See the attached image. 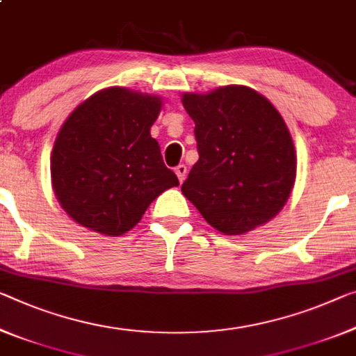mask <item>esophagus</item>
<instances>
[{
    "label": "esophagus",
    "instance_id": "34e87169",
    "mask_svg": "<svg viewBox=\"0 0 356 356\" xmlns=\"http://www.w3.org/2000/svg\"><path fill=\"white\" fill-rule=\"evenodd\" d=\"M175 173H177L179 183H183L184 178H186V173H188V167H186L184 163H179V165L175 168Z\"/></svg>",
    "mask_w": 356,
    "mask_h": 356
}]
</instances>
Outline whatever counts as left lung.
Returning a JSON list of instances; mask_svg holds the SVG:
<instances>
[{
    "mask_svg": "<svg viewBox=\"0 0 356 356\" xmlns=\"http://www.w3.org/2000/svg\"><path fill=\"white\" fill-rule=\"evenodd\" d=\"M199 161L181 186L205 221L240 235L282 210L296 179V151L272 103L243 86L184 94Z\"/></svg>",
    "mask_w": 356,
    "mask_h": 356,
    "instance_id": "obj_1",
    "label": "left lung"
}]
</instances>
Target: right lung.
<instances>
[{"label":"right lung","instance_id":"right-lung-1","mask_svg":"<svg viewBox=\"0 0 356 356\" xmlns=\"http://www.w3.org/2000/svg\"><path fill=\"white\" fill-rule=\"evenodd\" d=\"M161 106L157 97L109 87L65 121L52 151V184L81 226L122 235L156 197L179 184L149 134Z\"/></svg>","mask_w":356,"mask_h":356}]
</instances>
